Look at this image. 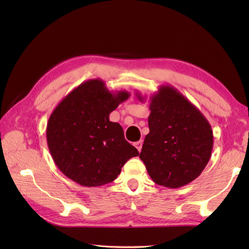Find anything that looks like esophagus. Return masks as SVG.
I'll use <instances>...</instances> for the list:
<instances>
[{
  "mask_svg": "<svg viewBox=\"0 0 249 249\" xmlns=\"http://www.w3.org/2000/svg\"><path fill=\"white\" fill-rule=\"evenodd\" d=\"M135 146L137 147V150H138L139 152L141 151V149H142V140H139V141H137V142H135Z\"/></svg>",
  "mask_w": 249,
  "mask_h": 249,
  "instance_id": "obj_1",
  "label": "esophagus"
}]
</instances>
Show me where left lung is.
<instances>
[{
	"mask_svg": "<svg viewBox=\"0 0 249 249\" xmlns=\"http://www.w3.org/2000/svg\"><path fill=\"white\" fill-rule=\"evenodd\" d=\"M143 102V97L137 93ZM149 128L140 153L153 182L178 188L197 178L211 158L213 130L201 111L171 86L150 97Z\"/></svg>",
	"mask_w": 249,
	"mask_h": 249,
	"instance_id": "8db88e82",
	"label": "left lung"
}]
</instances>
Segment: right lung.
Masks as SVG:
<instances>
[{
  "instance_id": "1",
  "label": "right lung",
  "mask_w": 249,
  "mask_h": 249,
  "mask_svg": "<svg viewBox=\"0 0 249 249\" xmlns=\"http://www.w3.org/2000/svg\"><path fill=\"white\" fill-rule=\"evenodd\" d=\"M129 97L110 92L100 79L81 83L67 94L51 113L47 143L63 174L81 186L111 183L129 158L139 152L124 138L123 128L109 114Z\"/></svg>"
}]
</instances>
